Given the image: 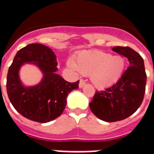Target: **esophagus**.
<instances>
[{
    "label": "esophagus",
    "instance_id": "1",
    "mask_svg": "<svg viewBox=\"0 0 154 154\" xmlns=\"http://www.w3.org/2000/svg\"><path fill=\"white\" fill-rule=\"evenodd\" d=\"M85 85H86V82H85L83 80H80V82H79V87H80V88H82L83 87H85Z\"/></svg>",
    "mask_w": 154,
    "mask_h": 154
}]
</instances>
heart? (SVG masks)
Listing matches in <instances>:
<instances>
[{"instance_id": "obj_1", "label": "heart", "mask_w": 154, "mask_h": 154, "mask_svg": "<svg viewBox=\"0 0 154 154\" xmlns=\"http://www.w3.org/2000/svg\"><path fill=\"white\" fill-rule=\"evenodd\" d=\"M125 65L122 57L98 50L81 53L75 63H69L74 70L85 76H90L94 86L100 89L117 82L122 76Z\"/></svg>"}]
</instances>
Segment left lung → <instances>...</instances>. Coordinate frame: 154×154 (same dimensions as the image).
<instances>
[{
	"instance_id": "obj_1",
	"label": "left lung",
	"mask_w": 154,
	"mask_h": 154,
	"mask_svg": "<svg viewBox=\"0 0 154 154\" xmlns=\"http://www.w3.org/2000/svg\"><path fill=\"white\" fill-rule=\"evenodd\" d=\"M112 50L127 57L129 66L116 84L104 91H97L89 104L92 113L106 122L126 119L139 109L147 81L143 59L136 51L121 46Z\"/></svg>"
}]
</instances>
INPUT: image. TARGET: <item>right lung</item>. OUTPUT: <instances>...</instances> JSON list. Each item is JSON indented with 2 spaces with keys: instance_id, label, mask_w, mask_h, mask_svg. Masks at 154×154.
Instances as JSON below:
<instances>
[{
  "instance_id": "right-lung-1",
  "label": "right lung",
  "mask_w": 154,
  "mask_h": 154,
  "mask_svg": "<svg viewBox=\"0 0 154 154\" xmlns=\"http://www.w3.org/2000/svg\"><path fill=\"white\" fill-rule=\"evenodd\" d=\"M33 62L42 71L44 77L34 87L23 86L18 70L23 63ZM56 55L47 46L30 44L17 52L9 67L6 91L12 106L27 119L47 123L61 116L71 91L78 88L79 81L68 82L56 73Z\"/></svg>"
}]
</instances>
